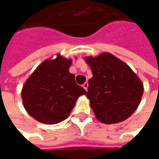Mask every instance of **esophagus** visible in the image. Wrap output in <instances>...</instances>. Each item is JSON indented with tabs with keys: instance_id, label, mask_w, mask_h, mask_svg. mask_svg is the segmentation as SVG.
I'll list each match as a JSON object with an SVG mask.
<instances>
[{
	"instance_id": "esophagus-1",
	"label": "esophagus",
	"mask_w": 159,
	"mask_h": 159,
	"mask_svg": "<svg viewBox=\"0 0 159 159\" xmlns=\"http://www.w3.org/2000/svg\"><path fill=\"white\" fill-rule=\"evenodd\" d=\"M82 87H83V88H84V89H86V90H88V88H89V83L85 82L82 85Z\"/></svg>"
}]
</instances>
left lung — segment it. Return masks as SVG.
<instances>
[{
  "label": "left lung",
  "mask_w": 159,
  "mask_h": 159,
  "mask_svg": "<svg viewBox=\"0 0 159 159\" xmlns=\"http://www.w3.org/2000/svg\"><path fill=\"white\" fill-rule=\"evenodd\" d=\"M86 61L93 73L87 97L96 119L104 124H113L129 118L143 94L140 79L127 64L109 53L86 57Z\"/></svg>",
  "instance_id": "obj_1"
}]
</instances>
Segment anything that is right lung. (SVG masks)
Instances as JSON below:
<instances>
[{
    "label": "right lung",
    "mask_w": 159,
    "mask_h": 159,
    "mask_svg": "<svg viewBox=\"0 0 159 159\" xmlns=\"http://www.w3.org/2000/svg\"><path fill=\"white\" fill-rule=\"evenodd\" d=\"M71 61L59 57L47 60L29 77L22 90L27 112L38 121L57 124L68 118L80 95L87 91L69 72Z\"/></svg>",
    "instance_id": "right-lung-1"
}]
</instances>
